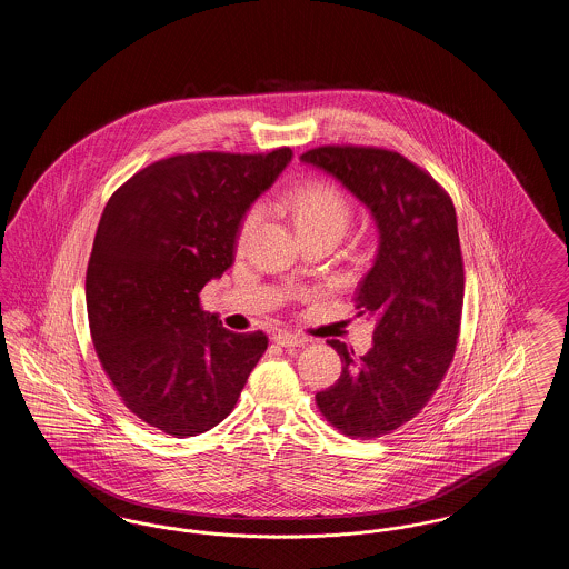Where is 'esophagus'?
I'll return each mask as SVG.
<instances>
[{
    "label": "esophagus",
    "mask_w": 569,
    "mask_h": 569,
    "mask_svg": "<svg viewBox=\"0 0 569 569\" xmlns=\"http://www.w3.org/2000/svg\"><path fill=\"white\" fill-rule=\"evenodd\" d=\"M272 341H274L277 346H281V348H300V346L307 343V337L288 332V330H279V332H274Z\"/></svg>",
    "instance_id": "esophagus-1"
}]
</instances>
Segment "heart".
Wrapping results in <instances>:
<instances>
[{
    "label": "heart",
    "mask_w": 569,
    "mask_h": 569,
    "mask_svg": "<svg viewBox=\"0 0 569 569\" xmlns=\"http://www.w3.org/2000/svg\"><path fill=\"white\" fill-rule=\"evenodd\" d=\"M272 209L290 216L298 234H307L316 230H332L341 237V232L350 221V204L346 196L326 181H305L292 190L279 193L272 200ZM260 217H262L260 207H253L244 213L239 228L241 243L258 228Z\"/></svg>",
    "instance_id": "heart-1"
}]
</instances>
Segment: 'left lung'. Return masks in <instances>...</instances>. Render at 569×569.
<instances>
[{"label": "left lung", "mask_w": 569, "mask_h": 569, "mask_svg": "<svg viewBox=\"0 0 569 569\" xmlns=\"http://www.w3.org/2000/svg\"><path fill=\"white\" fill-rule=\"evenodd\" d=\"M300 162L352 191L379 234L353 297L358 316L376 318L373 346L356 358L328 341L343 369L316 401L343 435L392 433L429 403L457 350L465 274L455 204L431 174L388 149L318 147Z\"/></svg>", "instance_id": "1"}]
</instances>
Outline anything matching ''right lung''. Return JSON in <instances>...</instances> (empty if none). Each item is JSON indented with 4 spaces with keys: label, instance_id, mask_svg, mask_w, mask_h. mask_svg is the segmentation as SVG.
<instances>
[{
    "label": "right lung",
    "instance_id": "obj_1",
    "mask_svg": "<svg viewBox=\"0 0 569 569\" xmlns=\"http://www.w3.org/2000/svg\"><path fill=\"white\" fill-rule=\"evenodd\" d=\"M290 160V147L186 153L110 196L87 264V316L102 369L149 427L179 439L213 429L267 350L262 330L223 328L198 295L232 267L244 213Z\"/></svg>",
    "mask_w": 569,
    "mask_h": 569
}]
</instances>
